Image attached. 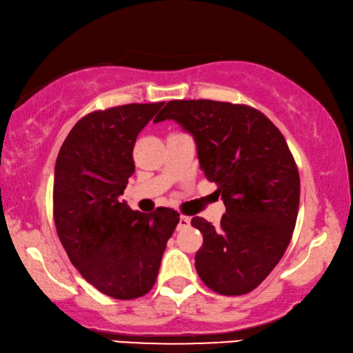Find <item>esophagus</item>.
<instances>
[{"label":"esophagus","instance_id":"1","mask_svg":"<svg viewBox=\"0 0 353 353\" xmlns=\"http://www.w3.org/2000/svg\"><path fill=\"white\" fill-rule=\"evenodd\" d=\"M190 225V218L187 215L179 216V228H187Z\"/></svg>","mask_w":353,"mask_h":353}]
</instances>
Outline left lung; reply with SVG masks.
Segmentation results:
<instances>
[{
    "mask_svg": "<svg viewBox=\"0 0 353 353\" xmlns=\"http://www.w3.org/2000/svg\"><path fill=\"white\" fill-rule=\"evenodd\" d=\"M176 121L196 141L201 170L226 205L220 228L201 216L199 278L221 295L256 289L281 261L297 221L300 176L283 133L248 105L171 100L154 122Z\"/></svg>",
    "mask_w": 353,
    "mask_h": 353,
    "instance_id": "8db88e82",
    "label": "left lung"
}]
</instances>
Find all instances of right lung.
<instances>
[{
  "label": "right lung",
  "mask_w": 353,
  "mask_h": 353,
  "mask_svg": "<svg viewBox=\"0 0 353 353\" xmlns=\"http://www.w3.org/2000/svg\"><path fill=\"white\" fill-rule=\"evenodd\" d=\"M165 102L130 103L81 117L59 149L53 218L67 256L108 297H143L155 284L179 214L132 210L119 196L135 172L138 133Z\"/></svg>",
  "instance_id": "1"
}]
</instances>
